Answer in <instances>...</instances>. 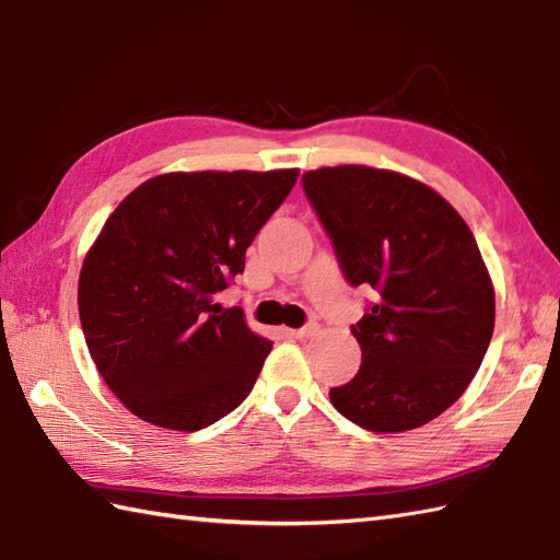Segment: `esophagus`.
<instances>
[{"label":"esophagus","instance_id":"34e87169","mask_svg":"<svg viewBox=\"0 0 560 560\" xmlns=\"http://www.w3.org/2000/svg\"><path fill=\"white\" fill-rule=\"evenodd\" d=\"M316 332H318V326H316V323H312V326H304V328L290 330V335H292V338H296V340H306V338H312V335H316Z\"/></svg>","mask_w":560,"mask_h":560}]
</instances>
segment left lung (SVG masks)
<instances>
[{
	"mask_svg": "<svg viewBox=\"0 0 560 560\" xmlns=\"http://www.w3.org/2000/svg\"><path fill=\"white\" fill-rule=\"evenodd\" d=\"M304 191L350 284L376 292L352 335L357 376L330 402L357 427L397 433L443 415L489 350L495 296L475 234L431 186L393 170L304 172Z\"/></svg>",
	"mask_w": 560,
	"mask_h": 560,
	"instance_id": "left-lung-1",
	"label": "left lung"
}]
</instances>
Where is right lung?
<instances>
[{"instance_id": "1", "label": "right lung", "mask_w": 560, "mask_h": 560, "mask_svg": "<svg viewBox=\"0 0 560 560\" xmlns=\"http://www.w3.org/2000/svg\"><path fill=\"white\" fill-rule=\"evenodd\" d=\"M300 170L167 172L124 198L85 254V345L121 405L148 424L198 431L244 402L272 342L215 294Z\"/></svg>"}]
</instances>
